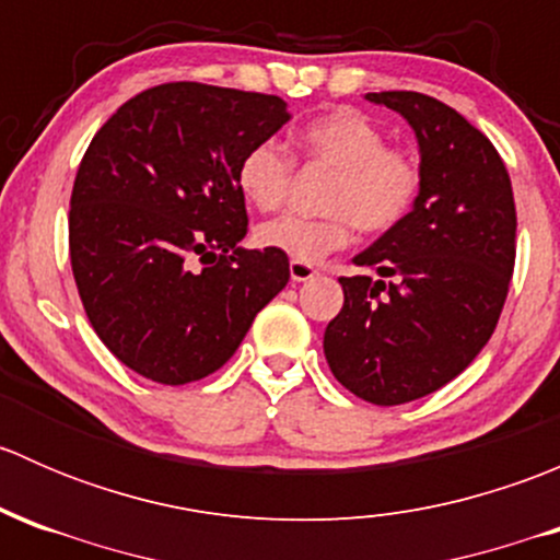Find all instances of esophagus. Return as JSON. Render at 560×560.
I'll return each mask as SVG.
<instances>
[{"mask_svg": "<svg viewBox=\"0 0 560 560\" xmlns=\"http://www.w3.org/2000/svg\"><path fill=\"white\" fill-rule=\"evenodd\" d=\"M290 276H292V281H312V279H316V276H319V270L312 268V265L298 262V259H292V262H290Z\"/></svg>", "mask_w": 560, "mask_h": 560, "instance_id": "obj_1", "label": "esophagus"}]
</instances>
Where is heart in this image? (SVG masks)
<instances>
[{"mask_svg": "<svg viewBox=\"0 0 560 560\" xmlns=\"http://www.w3.org/2000/svg\"><path fill=\"white\" fill-rule=\"evenodd\" d=\"M295 149L306 165L330 167L322 217L270 219L254 230V244L287 254L298 262H319L347 246L358 224L382 235L398 228L422 191V162L404 145H387L385 129L358 107H332L303 124ZM295 165L276 143H257L241 156L235 184L257 211H276L290 195Z\"/></svg>", "mask_w": 560, "mask_h": 560, "instance_id": "1", "label": "heart"}]
</instances>
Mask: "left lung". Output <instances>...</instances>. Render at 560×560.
<instances>
[{
  "label": "left lung",
  "mask_w": 560,
  "mask_h": 560,
  "mask_svg": "<svg viewBox=\"0 0 560 560\" xmlns=\"http://www.w3.org/2000/svg\"><path fill=\"white\" fill-rule=\"evenodd\" d=\"M411 124L422 191L415 211L341 276L325 358L349 393L398 406L468 369L499 325L515 270L517 213L504 160L460 113L420 92L365 94Z\"/></svg>",
  "instance_id": "8db88e82"
}]
</instances>
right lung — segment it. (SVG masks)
Returning <instances> with one entry per match:
<instances>
[{
	"instance_id": "obj_1",
	"label": "right lung",
	"mask_w": 560,
	"mask_h": 560,
	"mask_svg": "<svg viewBox=\"0 0 560 560\" xmlns=\"http://www.w3.org/2000/svg\"><path fill=\"white\" fill-rule=\"evenodd\" d=\"M290 121L273 94L162 83L100 127L70 197V262L100 341L135 374L189 385L222 369L290 281L287 254L241 248L235 167Z\"/></svg>"
}]
</instances>
